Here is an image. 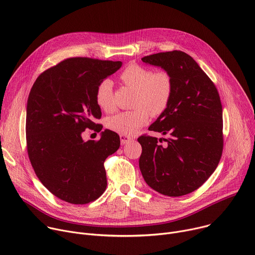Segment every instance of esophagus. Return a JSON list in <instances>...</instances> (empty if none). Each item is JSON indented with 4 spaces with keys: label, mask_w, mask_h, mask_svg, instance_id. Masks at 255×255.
Returning a JSON list of instances; mask_svg holds the SVG:
<instances>
[{
    "label": "esophagus",
    "mask_w": 255,
    "mask_h": 255,
    "mask_svg": "<svg viewBox=\"0 0 255 255\" xmlns=\"http://www.w3.org/2000/svg\"><path fill=\"white\" fill-rule=\"evenodd\" d=\"M120 140H121V144H127V143H129L130 141H132L133 139L132 138L130 137V136H127V135H123V134H121L120 135Z\"/></svg>",
    "instance_id": "obj_1"
}]
</instances>
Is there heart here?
<instances>
[{
    "label": "heart",
    "mask_w": 255,
    "mask_h": 255,
    "mask_svg": "<svg viewBox=\"0 0 255 255\" xmlns=\"http://www.w3.org/2000/svg\"><path fill=\"white\" fill-rule=\"evenodd\" d=\"M120 79L136 89V108L112 116L107 121V126L119 134L130 136L147 123L150 114L157 116L167 109L172 97L173 81L166 71L152 72L150 69L137 64L127 66L121 72ZM96 102L105 112L115 110L113 82L110 79H105L98 85Z\"/></svg>",
    "instance_id": "1"
}]
</instances>
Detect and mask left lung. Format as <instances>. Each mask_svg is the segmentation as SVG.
<instances>
[{
	"mask_svg": "<svg viewBox=\"0 0 255 255\" xmlns=\"http://www.w3.org/2000/svg\"><path fill=\"white\" fill-rule=\"evenodd\" d=\"M141 60L168 72L173 91L167 109L148 128L169 134L164 138L167 144H157L156 137L138 138L142 147L139 168L148 186L158 193L186 195L211 177L222 156L223 109L219 92L186 53H157Z\"/></svg>",
	"mask_w": 255,
	"mask_h": 255,
	"instance_id": "8db88e82",
	"label": "left lung"
}]
</instances>
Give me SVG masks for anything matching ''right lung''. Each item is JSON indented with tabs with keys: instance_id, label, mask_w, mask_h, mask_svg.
I'll return each mask as SVG.
<instances>
[{
	"instance_id": "obj_1",
	"label": "right lung",
	"mask_w": 255,
	"mask_h": 255,
	"mask_svg": "<svg viewBox=\"0 0 255 255\" xmlns=\"http://www.w3.org/2000/svg\"><path fill=\"white\" fill-rule=\"evenodd\" d=\"M120 61L69 58L42 72L26 107V144L31 166L43 186L73 204L98 199L107 188L104 163L118 150L119 135L106 129L101 139L84 141L86 128L100 132L98 85L118 71Z\"/></svg>"
}]
</instances>
